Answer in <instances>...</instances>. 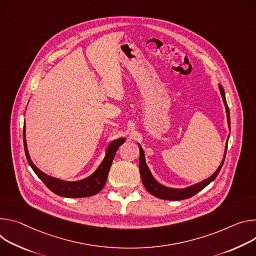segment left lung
Returning a JSON list of instances; mask_svg holds the SVG:
<instances>
[{
  "label": "left lung",
  "instance_id": "left-lung-1",
  "mask_svg": "<svg viewBox=\"0 0 256 256\" xmlns=\"http://www.w3.org/2000/svg\"><path fill=\"white\" fill-rule=\"evenodd\" d=\"M218 90L224 104V108H226V121H228V127L229 130L231 129V121H230V110H229V106L226 104V96H224V88L220 84H218ZM230 136V134H229ZM229 136L228 139H226V148H224V158L220 162V164L218 166V168H216V171L208 179L198 182L194 185L185 187V188H172V187H166L160 183H158L154 177L152 176V174L150 173V170L148 168L146 162V156H144V152L141 148V146L138 144L139 146V150H140V158H139V170H140V176H141V180H142V183L146 187V189L154 196L160 198V200H186V198H189L193 195H195L197 192H200V190H202L204 187H206L210 183H212L216 176L218 175L220 168L222 166L224 158H226V146H228V140H229Z\"/></svg>",
  "mask_w": 256,
  "mask_h": 256
}]
</instances>
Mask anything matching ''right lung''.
I'll return each instance as SVG.
<instances>
[{
    "mask_svg": "<svg viewBox=\"0 0 256 256\" xmlns=\"http://www.w3.org/2000/svg\"><path fill=\"white\" fill-rule=\"evenodd\" d=\"M124 142H125L124 137L110 141L108 146L106 152L102 162L90 176L78 181H65V180H61V179L46 175V173L42 172L32 162L30 154H28V150H27L26 138H25V125L23 129V144H24L25 156L28 160V164H30V166L32 168L34 172L38 175V177L46 184V186L52 192H54V194L59 196L70 197V198L92 196L98 193L102 189V187L106 184L110 168L112 166L114 158H115L116 152L119 148V146Z\"/></svg>",
    "mask_w": 256,
    "mask_h": 256,
    "instance_id": "add662e5",
    "label": "right lung"
}]
</instances>
